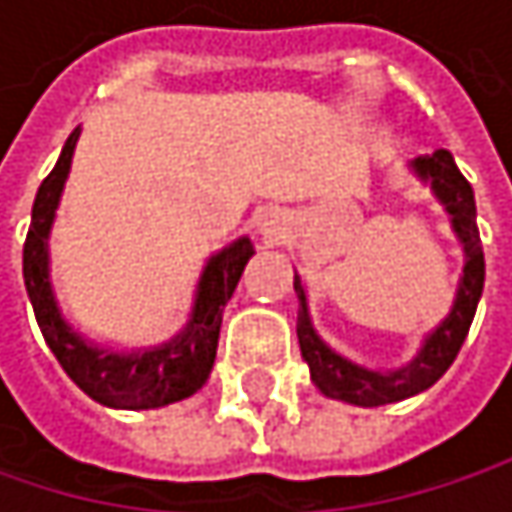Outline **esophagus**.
I'll list each match as a JSON object with an SVG mask.
<instances>
[{"mask_svg": "<svg viewBox=\"0 0 512 512\" xmlns=\"http://www.w3.org/2000/svg\"><path fill=\"white\" fill-rule=\"evenodd\" d=\"M257 231L263 234V240H266V243H278V240H281V234L287 231V225H284V219H281L278 213H266V216L257 222Z\"/></svg>", "mask_w": 512, "mask_h": 512, "instance_id": "esophagus-1", "label": "esophagus"}]
</instances>
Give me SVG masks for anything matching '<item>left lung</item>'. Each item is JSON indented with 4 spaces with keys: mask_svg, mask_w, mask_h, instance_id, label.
Instances as JSON below:
<instances>
[{
    "mask_svg": "<svg viewBox=\"0 0 512 512\" xmlns=\"http://www.w3.org/2000/svg\"><path fill=\"white\" fill-rule=\"evenodd\" d=\"M412 168H415L418 177H424L433 186V192L439 195V201L451 213L454 231H457L462 249H465V269H462L457 302H454L451 314L445 317V323L424 341L418 358H412L400 370L382 373V370H367L361 364H353L344 356H338L335 350H329L317 338V332H314V326L308 320L302 281H299V275L293 278V287H296V296H299L296 335H299L302 358L311 367L314 385L326 397H335V400H344V403L385 406V403H397V400H406L412 394H421L433 382H439L445 376V370L454 364L457 353H460L462 341H465V335L471 329L480 293H483L486 263H483V246H480V231H477V207H474L471 183L462 177L454 156L448 151L418 156L412 162Z\"/></svg>",
    "mask_w": 512,
    "mask_h": 512,
    "instance_id": "8db88e82",
    "label": "left lung"
}]
</instances>
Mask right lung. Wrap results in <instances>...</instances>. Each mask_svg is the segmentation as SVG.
I'll return each mask as SVG.
<instances>
[{"instance_id": "obj_1", "label": "right lung", "mask_w": 512, "mask_h": 512, "mask_svg": "<svg viewBox=\"0 0 512 512\" xmlns=\"http://www.w3.org/2000/svg\"><path fill=\"white\" fill-rule=\"evenodd\" d=\"M79 139V127L67 136L61 156L50 174L44 177L35 207L32 225L23 246V278L35 308V320L44 332V341L64 367V373L97 403L115 409H156L192 397L210 376L219 347L222 311L234 296V287L255 255L252 240H237L225 252L213 257L201 275L198 299L192 308V320L183 335L171 344L151 350V353H112L85 344L58 314L52 299L50 272H47V237H50L52 216L70 171V156Z\"/></svg>"}]
</instances>
